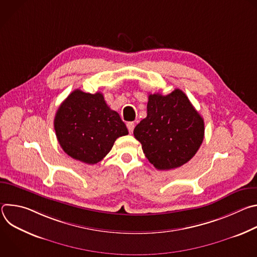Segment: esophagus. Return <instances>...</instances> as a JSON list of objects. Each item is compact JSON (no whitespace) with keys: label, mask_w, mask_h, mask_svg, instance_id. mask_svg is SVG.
<instances>
[{"label":"esophagus","mask_w":257,"mask_h":257,"mask_svg":"<svg viewBox=\"0 0 257 257\" xmlns=\"http://www.w3.org/2000/svg\"><path fill=\"white\" fill-rule=\"evenodd\" d=\"M134 127H135L134 122H128V123H127V128H128V130H129V132H130V133H132V132H133Z\"/></svg>","instance_id":"1"}]
</instances>
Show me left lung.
Returning <instances> with one entry per match:
<instances>
[{"label":"left lung","mask_w":257,"mask_h":257,"mask_svg":"<svg viewBox=\"0 0 257 257\" xmlns=\"http://www.w3.org/2000/svg\"><path fill=\"white\" fill-rule=\"evenodd\" d=\"M133 134L156 169L171 170L195 156L203 141L204 122L186 94L177 88L167 95H149L148 116Z\"/></svg>","instance_id":"left-lung-1"}]
</instances>
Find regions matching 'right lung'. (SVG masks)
<instances>
[{"instance_id":"right-lung-1","label":"right lung","mask_w":257,"mask_h":257,"mask_svg":"<svg viewBox=\"0 0 257 257\" xmlns=\"http://www.w3.org/2000/svg\"><path fill=\"white\" fill-rule=\"evenodd\" d=\"M57 139L72 159L88 165L100 162L117 138L128 129L119 114L109 108L102 93L71 92L61 103L54 120Z\"/></svg>"}]
</instances>
